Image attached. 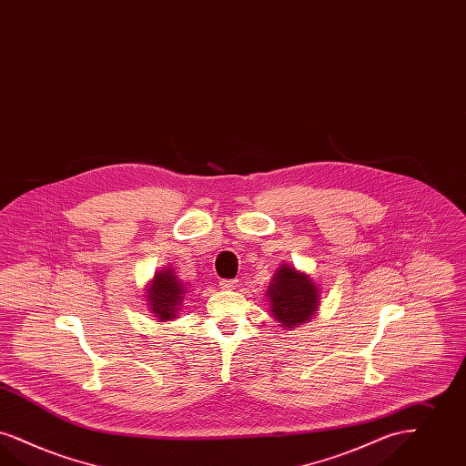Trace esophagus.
<instances>
[{"mask_svg":"<svg viewBox=\"0 0 466 466\" xmlns=\"http://www.w3.org/2000/svg\"><path fill=\"white\" fill-rule=\"evenodd\" d=\"M218 284H220V288H222V289H234V288L238 286V280L222 279Z\"/></svg>","mask_w":466,"mask_h":466,"instance_id":"34e87169","label":"esophagus"}]
</instances>
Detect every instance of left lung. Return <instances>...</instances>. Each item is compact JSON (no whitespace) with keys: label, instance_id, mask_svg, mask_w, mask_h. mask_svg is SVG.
<instances>
[{"label":"left lung","instance_id":"8db88e82","mask_svg":"<svg viewBox=\"0 0 466 466\" xmlns=\"http://www.w3.org/2000/svg\"><path fill=\"white\" fill-rule=\"evenodd\" d=\"M270 314L284 328H297L310 320L319 309V288L310 276L291 265H280L268 286Z\"/></svg>","mask_w":466,"mask_h":466}]
</instances>
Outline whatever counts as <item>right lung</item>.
<instances>
[{"mask_svg": "<svg viewBox=\"0 0 466 466\" xmlns=\"http://www.w3.org/2000/svg\"><path fill=\"white\" fill-rule=\"evenodd\" d=\"M186 293V284L175 276L173 268H163L154 274V279L149 284L147 305L161 322L171 320L178 314Z\"/></svg>", "mask_w": 466, "mask_h": 466, "instance_id": "obj_1", "label": "right lung"}]
</instances>
